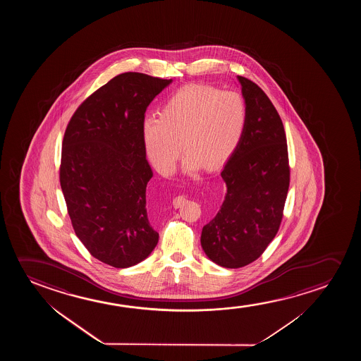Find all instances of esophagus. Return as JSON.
Here are the masks:
<instances>
[{"instance_id":"1","label":"esophagus","mask_w":361,"mask_h":361,"mask_svg":"<svg viewBox=\"0 0 361 361\" xmlns=\"http://www.w3.org/2000/svg\"><path fill=\"white\" fill-rule=\"evenodd\" d=\"M185 202V197L183 196H178L173 200V207H180L183 203Z\"/></svg>"}]
</instances>
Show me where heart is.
<instances>
[{
    "label": "heart",
    "instance_id": "obj_1",
    "mask_svg": "<svg viewBox=\"0 0 361 361\" xmlns=\"http://www.w3.org/2000/svg\"><path fill=\"white\" fill-rule=\"evenodd\" d=\"M245 123L247 104L238 92L193 85L175 92L161 106L159 118L144 119L142 135L159 173H173L181 148L186 152L183 169L192 173L202 165L211 170L228 160Z\"/></svg>",
    "mask_w": 361,
    "mask_h": 361
}]
</instances>
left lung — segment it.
<instances>
[{
  "instance_id": "left-lung-1",
  "label": "left lung",
  "mask_w": 361,
  "mask_h": 361,
  "mask_svg": "<svg viewBox=\"0 0 361 361\" xmlns=\"http://www.w3.org/2000/svg\"><path fill=\"white\" fill-rule=\"evenodd\" d=\"M247 123L221 173L227 192L203 227L202 249L213 262L238 269L255 262L276 235L290 186L286 134L271 101L255 82L238 76Z\"/></svg>"
}]
</instances>
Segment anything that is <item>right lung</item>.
Instances as JSON below:
<instances>
[{
	"mask_svg": "<svg viewBox=\"0 0 361 361\" xmlns=\"http://www.w3.org/2000/svg\"><path fill=\"white\" fill-rule=\"evenodd\" d=\"M173 80L124 73L75 111L65 130L60 186L71 224L92 257L111 267H133L159 240L147 213L153 171L142 126L149 104Z\"/></svg>",
	"mask_w": 361,
	"mask_h": 361,
	"instance_id": "obj_1",
	"label": "right lung"
}]
</instances>
